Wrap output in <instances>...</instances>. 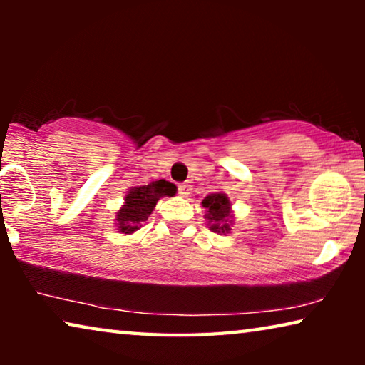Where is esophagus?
I'll return each instance as SVG.
<instances>
[{"label": "esophagus", "mask_w": 365, "mask_h": 365, "mask_svg": "<svg viewBox=\"0 0 365 365\" xmlns=\"http://www.w3.org/2000/svg\"><path fill=\"white\" fill-rule=\"evenodd\" d=\"M191 193V185L190 183H180L178 185V195L187 197Z\"/></svg>", "instance_id": "1"}]
</instances>
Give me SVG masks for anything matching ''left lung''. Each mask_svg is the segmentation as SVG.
Here are the masks:
<instances>
[{"label": "left lung", "instance_id": "left-lung-1", "mask_svg": "<svg viewBox=\"0 0 365 365\" xmlns=\"http://www.w3.org/2000/svg\"><path fill=\"white\" fill-rule=\"evenodd\" d=\"M202 207H206L205 219L209 230L215 233H228L232 225V202L225 193H211L202 200Z\"/></svg>", "mask_w": 365, "mask_h": 365}]
</instances>
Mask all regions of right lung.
Segmentation results:
<instances>
[{"mask_svg": "<svg viewBox=\"0 0 365 365\" xmlns=\"http://www.w3.org/2000/svg\"><path fill=\"white\" fill-rule=\"evenodd\" d=\"M177 187L168 180H156L143 187H132L127 191L125 202L115 214L117 230L130 235L145 224L156 207V202L164 196H174Z\"/></svg>", "mask_w": 365, "mask_h": 365, "instance_id": "1", "label": "right lung"}]
</instances>
